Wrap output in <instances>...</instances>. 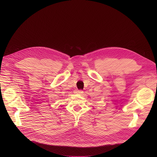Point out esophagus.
Returning <instances> with one entry per match:
<instances>
[{
  "mask_svg": "<svg viewBox=\"0 0 157 157\" xmlns=\"http://www.w3.org/2000/svg\"><path fill=\"white\" fill-rule=\"evenodd\" d=\"M76 93H77V94H82L83 93V91H82V90H77V91H76Z\"/></svg>",
  "mask_w": 157,
  "mask_h": 157,
  "instance_id": "1",
  "label": "esophagus"
}]
</instances>
